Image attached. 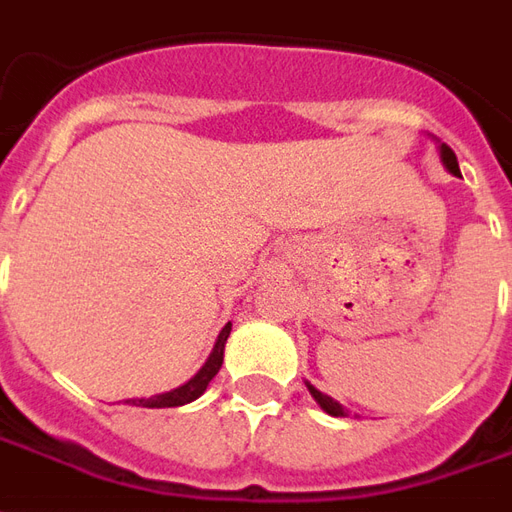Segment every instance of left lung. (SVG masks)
Listing matches in <instances>:
<instances>
[{
  "label": "left lung",
  "mask_w": 512,
  "mask_h": 512,
  "mask_svg": "<svg viewBox=\"0 0 512 512\" xmlns=\"http://www.w3.org/2000/svg\"><path fill=\"white\" fill-rule=\"evenodd\" d=\"M441 162L447 165L449 173H455V176H460L458 157H455V151H452V148H449L447 143H441ZM306 386H308V383H306ZM308 391H311V397H314V400L320 402L322 411L331 413V416H344L342 405H339V402H336V400H331L328 394H322V391H317V389H314V386H308Z\"/></svg>",
  "instance_id": "1"
}]
</instances>
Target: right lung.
Wrapping results in <instances>:
<instances>
[{"instance_id":"add662e5","label":"right lung","mask_w":512,"mask_h":512,"mask_svg":"<svg viewBox=\"0 0 512 512\" xmlns=\"http://www.w3.org/2000/svg\"><path fill=\"white\" fill-rule=\"evenodd\" d=\"M228 333H231V322H228L226 328L220 331V336H217L215 350H212V355H209V361L204 364V369H201V372H198L192 380H187L184 386L168 391V394L148 397V400H126V402H129V405H140V408H176V405H187V402L198 400V397L206 391V386H209V380L215 378L217 372H220V366H223V350H226Z\"/></svg>"}]
</instances>
